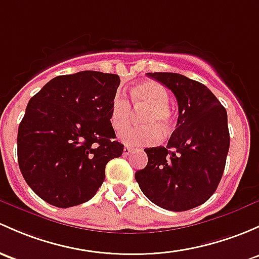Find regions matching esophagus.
I'll list each match as a JSON object with an SVG mask.
<instances>
[{
    "label": "esophagus",
    "mask_w": 259,
    "mask_h": 259,
    "mask_svg": "<svg viewBox=\"0 0 259 259\" xmlns=\"http://www.w3.org/2000/svg\"><path fill=\"white\" fill-rule=\"evenodd\" d=\"M133 151H134V150H133L132 148H129V146H125V148H124V150H122V154H124L125 156H127V155H130V154H132Z\"/></svg>",
    "instance_id": "obj_1"
}]
</instances>
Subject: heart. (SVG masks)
Returning <instances> with one entry per match:
<instances>
[{
    "instance_id": "heart-1",
    "label": "heart",
    "mask_w": 259,
    "mask_h": 259,
    "mask_svg": "<svg viewBox=\"0 0 259 259\" xmlns=\"http://www.w3.org/2000/svg\"><path fill=\"white\" fill-rule=\"evenodd\" d=\"M132 102L137 110L146 109L141 115L144 126L134 127L121 135V141L129 146L155 145L161 141L164 132L172 126V115L170 105V94L162 84L154 80H144L133 87L130 92ZM133 119L130 104L121 95H116L109 114V121L116 133H122L129 127Z\"/></svg>"
}]
</instances>
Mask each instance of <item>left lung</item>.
I'll return each mask as SVG.
<instances>
[{
  "instance_id": "obj_1",
  "label": "left lung",
  "mask_w": 259,
  "mask_h": 259,
  "mask_svg": "<svg viewBox=\"0 0 259 259\" xmlns=\"http://www.w3.org/2000/svg\"><path fill=\"white\" fill-rule=\"evenodd\" d=\"M176 97L179 118L167 146L145 149L135 172L143 194L159 207L181 212L202 205L221 181L230 149L227 111L200 81L178 73H146Z\"/></svg>"
}]
</instances>
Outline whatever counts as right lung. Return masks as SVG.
I'll return each instance as SVG.
<instances>
[{
  "mask_svg": "<svg viewBox=\"0 0 259 259\" xmlns=\"http://www.w3.org/2000/svg\"><path fill=\"white\" fill-rule=\"evenodd\" d=\"M120 78L83 70L48 81L26 108L17 156L24 180L42 200L68 208L91 200L105 165L121 156L109 114Z\"/></svg>",
  "mask_w": 259,
  "mask_h": 259,
  "instance_id": "obj_1",
  "label": "right lung"
}]
</instances>
